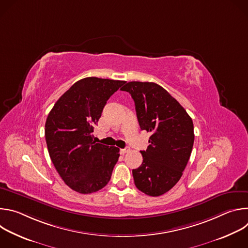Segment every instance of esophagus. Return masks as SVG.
I'll use <instances>...</instances> for the list:
<instances>
[{"mask_svg":"<svg viewBox=\"0 0 248 248\" xmlns=\"http://www.w3.org/2000/svg\"><path fill=\"white\" fill-rule=\"evenodd\" d=\"M129 148H124V149H121V154H125V153H127V152H129Z\"/></svg>","mask_w":248,"mask_h":248,"instance_id":"34e87169","label":"esophagus"}]
</instances>
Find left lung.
<instances>
[{
	"label": "left lung",
	"instance_id": "8db88e82",
	"mask_svg": "<svg viewBox=\"0 0 248 248\" xmlns=\"http://www.w3.org/2000/svg\"><path fill=\"white\" fill-rule=\"evenodd\" d=\"M142 130L151 132L150 145L140 151L141 166L132 170L135 186L150 196H160L180 181L189 160L193 142V123L183 106L154 82H127Z\"/></svg>",
	"mask_w": 248,
	"mask_h": 248
}]
</instances>
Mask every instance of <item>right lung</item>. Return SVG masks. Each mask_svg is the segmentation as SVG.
Segmentation results:
<instances>
[{"label": "right lung", "instance_id": "obj_1", "mask_svg": "<svg viewBox=\"0 0 248 248\" xmlns=\"http://www.w3.org/2000/svg\"><path fill=\"white\" fill-rule=\"evenodd\" d=\"M125 81L86 78L77 81L54 105L45 124L50 158L73 190L88 194L111 179L120 149L93 141V125L109 98Z\"/></svg>", "mask_w": 248, "mask_h": 248}]
</instances>
